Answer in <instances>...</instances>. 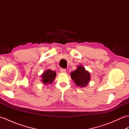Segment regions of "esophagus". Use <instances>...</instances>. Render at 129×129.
<instances>
[{"label":"esophagus","mask_w":129,"mask_h":129,"mask_svg":"<svg viewBox=\"0 0 129 129\" xmlns=\"http://www.w3.org/2000/svg\"><path fill=\"white\" fill-rule=\"evenodd\" d=\"M60 70V72H61V73H66V69H63V68H61Z\"/></svg>","instance_id":"obj_1"}]
</instances>
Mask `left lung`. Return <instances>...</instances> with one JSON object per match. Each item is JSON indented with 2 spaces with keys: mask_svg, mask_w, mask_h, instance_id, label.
I'll use <instances>...</instances> for the list:
<instances>
[{
  "mask_svg": "<svg viewBox=\"0 0 129 129\" xmlns=\"http://www.w3.org/2000/svg\"><path fill=\"white\" fill-rule=\"evenodd\" d=\"M71 78L77 86L80 87L87 85L90 80L89 73L81 66H78L77 69L71 73Z\"/></svg>",
  "mask_w": 129,
  "mask_h": 129,
  "instance_id": "1",
  "label": "left lung"
}]
</instances>
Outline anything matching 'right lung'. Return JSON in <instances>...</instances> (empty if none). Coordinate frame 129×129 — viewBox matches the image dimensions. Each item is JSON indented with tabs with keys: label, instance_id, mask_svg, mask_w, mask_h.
Here are the masks:
<instances>
[{
	"label": "right lung",
	"instance_id": "1",
	"mask_svg": "<svg viewBox=\"0 0 129 129\" xmlns=\"http://www.w3.org/2000/svg\"><path fill=\"white\" fill-rule=\"evenodd\" d=\"M56 72L55 71L51 70H47L46 72H44L42 75V82L45 84L51 83L56 77Z\"/></svg>",
	"mask_w": 129,
	"mask_h": 129
}]
</instances>
